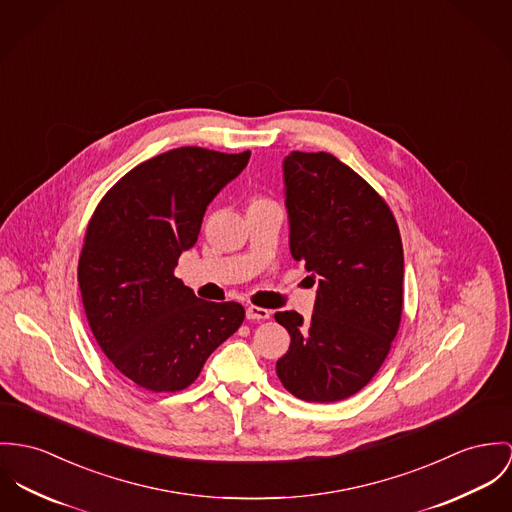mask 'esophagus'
I'll return each instance as SVG.
<instances>
[{
  "instance_id": "esophagus-1",
  "label": "esophagus",
  "mask_w": 512,
  "mask_h": 512,
  "mask_svg": "<svg viewBox=\"0 0 512 512\" xmlns=\"http://www.w3.org/2000/svg\"><path fill=\"white\" fill-rule=\"evenodd\" d=\"M270 311L268 309H262V307H256V305H250L248 309H246V319L248 321H266V319H270Z\"/></svg>"
}]
</instances>
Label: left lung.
Returning a JSON list of instances; mask_svg holds the SVG:
<instances>
[{
    "instance_id": "obj_1",
    "label": "left lung",
    "mask_w": 512,
    "mask_h": 512,
    "mask_svg": "<svg viewBox=\"0 0 512 512\" xmlns=\"http://www.w3.org/2000/svg\"><path fill=\"white\" fill-rule=\"evenodd\" d=\"M283 182L291 256L319 289L309 321L276 313L291 336L276 372L297 399L334 403L372 381L397 336L401 234L383 197L328 152H291Z\"/></svg>"
}]
</instances>
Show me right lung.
<instances>
[{
    "instance_id": "obj_1",
    "label": "right lung",
    "mask_w": 512,
    "mask_h": 512,
    "mask_svg": "<svg viewBox=\"0 0 512 512\" xmlns=\"http://www.w3.org/2000/svg\"><path fill=\"white\" fill-rule=\"evenodd\" d=\"M248 158L250 150H168L125 174L93 211L78 262L84 311L103 354L139 387L186 389L244 321L240 303L195 297L174 268Z\"/></svg>"
}]
</instances>
